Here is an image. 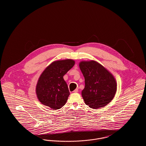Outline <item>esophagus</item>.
<instances>
[{"mask_svg": "<svg viewBox=\"0 0 146 146\" xmlns=\"http://www.w3.org/2000/svg\"><path fill=\"white\" fill-rule=\"evenodd\" d=\"M73 92H78V89H75L73 91Z\"/></svg>", "mask_w": 146, "mask_h": 146, "instance_id": "34e87169", "label": "esophagus"}]
</instances>
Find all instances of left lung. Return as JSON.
Returning a JSON list of instances; mask_svg holds the SVG:
<instances>
[{
	"label": "left lung",
	"instance_id": "obj_1",
	"mask_svg": "<svg viewBox=\"0 0 146 146\" xmlns=\"http://www.w3.org/2000/svg\"><path fill=\"white\" fill-rule=\"evenodd\" d=\"M79 67L85 78L82 95L85 104L91 108L98 109L111 102L117 88L112 74L94 60L82 61Z\"/></svg>",
	"mask_w": 146,
	"mask_h": 146
}]
</instances>
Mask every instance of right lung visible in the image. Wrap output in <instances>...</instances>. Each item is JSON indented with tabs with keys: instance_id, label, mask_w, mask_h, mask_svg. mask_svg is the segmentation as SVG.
I'll return each mask as SVG.
<instances>
[{
	"instance_id": "add662e5",
	"label": "right lung",
	"mask_w": 146,
	"mask_h": 146,
	"mask_svg": "<svg viewBox=\"0 0 146 146\" xmlns=\"http://www.w3.org/2000/svg\"><path fill=\"white\" fill-rule=\"evenodd\" d=\"M74 64L71 59L58 60L42 72L36 86V94L42 104L54 110L66 104L70 93L63 76Z\"/></svg>"
}]
</instances>
